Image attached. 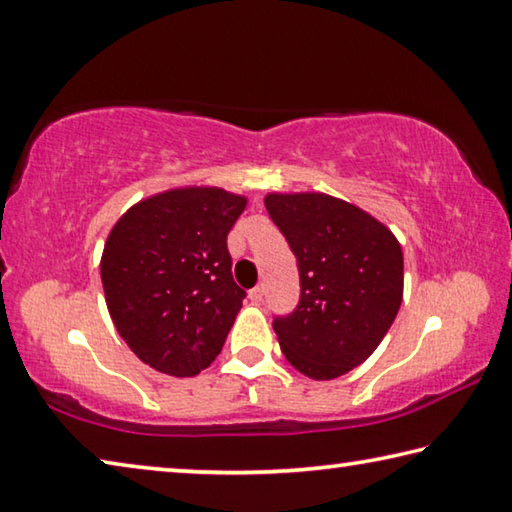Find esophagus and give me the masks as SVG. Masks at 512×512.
I'll list each match as a JSON object with an SVG mask.
<instances>
[{"label":"esophagus","instance_id":"34e87169","mask_svg":"<svg viewBox=\"0 0 512 512\" xmlns=\"http://www.w3.org/2000/svg\"><path fill=\"white\" fill-rule=\"evenodd\" d=\"M248 296H250V300H253V302H262L264 300V284H257L255 289H250Z\"/></svg>","mask_w":512,"mask_h":512}]
</instances>
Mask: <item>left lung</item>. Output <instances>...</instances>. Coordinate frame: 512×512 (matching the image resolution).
Returning <instances> with one entry per match:
<instances>
[{
  "mask_svg": "<svg viewBox=\"0 0 512 512\" xmlns=\"http://www.w3.org/2000/svg\"><path fill=\"white\" fill-rule=\"evenodd\" d=\"M264 205L298 259L300 300L273 329L284 357L311 379L366 361L402 305V246L384 223L327 194H268Z\"/></svg>",
  "mask_w": 512,
  "mask_h": 512,
  "instance_id": "obj_1",
  "label": "left lung"
}]
</instances>
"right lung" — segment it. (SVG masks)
Here are the masks:
<instances>
[{
	"label": "right lung",
	"mask_w": 512,
	"mask_h": 512,
	"mask_svg": "<svg viewBox=\"0 0 512 512\" xmlns=\"http://www.w3.org/2000/svg\"><path fill=\"white\" fill-rule=\"evenodd\" d=\"M246 198L183 187L133 205L110 230L101 282L121 339L151 368L194 377L219 357L246 291L228 232Z\"/></svg>",
	"instance_id": "obj_1"
}]
</instances>
